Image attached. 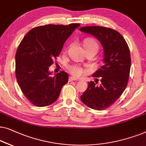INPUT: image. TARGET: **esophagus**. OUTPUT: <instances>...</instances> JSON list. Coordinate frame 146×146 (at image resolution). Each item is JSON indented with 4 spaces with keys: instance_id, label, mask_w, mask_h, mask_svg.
<instances>
[{
    "instance_id": "34e87169",
    "label": "esophagus",
    "mask_w": 146,
    "mask_h": 146,
    "mask_svg": "<svg viewBox=\"0 0 146 146\" xmlns=\"http://www.w3.org/2000/svg\"><path fill=\"white\" fill-rule=\"evenodd\" d=\"M77 79L76 78L73 77H69V81H77Z\"/></svg>"
}]
</instances>
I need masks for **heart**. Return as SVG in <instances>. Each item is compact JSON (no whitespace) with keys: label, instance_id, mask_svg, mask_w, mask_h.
I'll list each match as a JSON object with an SVG mask.
<instances>
[{"label":"heart","instance_id":"obj_1","mask_svg":"<svg viewBox=\"0 0 146 146\" xmlns=\"http://www.w3.org/2000/svg\"><path fill=\"white\" fill-rule=\"evenodd\" d=\"M85 50L94 49L97 52L98 49V44L95 40H94L93 38H89L85 42ZM67 68L71 75L77 77H81V76L87 72V69L77 64L69 65L67 67Z\"/></svg>","mask_w":146,"mask_h":146}]
</instances>
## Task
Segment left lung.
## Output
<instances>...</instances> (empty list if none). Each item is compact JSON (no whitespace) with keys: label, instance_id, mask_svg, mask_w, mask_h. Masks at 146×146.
I'll return each instance as SVG.
<instances>
[{"label":"left lung","instance_id":"left-lung-1","mask_svg":"<svg viewBox=\"0 0 146 146\" xmlns=\"http://www.w3.org/2000/svg\"><path fill=\"white\" fill-rule=\"evenodd\" d=\"M79 30L97 38L104 49V65L93 75L99 77L101 83L96 85V81L89 82L81 100L89 108L104 110L118 100L128 85L131 67L130 50L122 35L112 28L85 26Z\"/></svg>","mask_w":146,"mask_h":146}]
</instances>
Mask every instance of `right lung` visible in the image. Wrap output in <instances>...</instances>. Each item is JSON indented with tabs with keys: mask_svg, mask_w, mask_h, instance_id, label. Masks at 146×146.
<instances>
[{
	"mask_svg": "<svg viewBox=\"0 0 146 146\" xmlns=\"http://www.w3.org/2000/svg\"><path fill=\"white\" fill-rule=\"evenodd\" d=\"M79 26H38L30 30L18 46L15 56L16 77L22 92L34 105L43 107L52 104L68 82V74L63 71L51 77L49 67Z\"/></svg>",
	"mask_w": 146,
	"mask_h": 146,
	"instance_id": "add662e5",
	"label": "right lung"
}]
</instances>
